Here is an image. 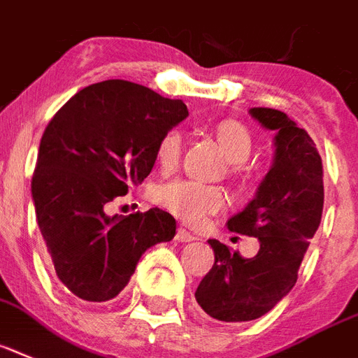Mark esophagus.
Instances as JSON below:
<instances>
[{"mask_svg": "<svg viewBox=\"0 0 358 358\" xmlns=\"http://www.w3.org/2000/svg\"><path fill=\"white\" fill-rule=\"evenodd\" d=\"M177 241H181V243H190V241H196V236L190 234L186 229H177V234H176Z\"/></svg>", "mask_w": 358, "mask_h": 358, "instance_id": "1", "label": "esophagus"}]
</instances>
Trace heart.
Here are the masks:
<instances>
[{
  "label": "heart",
  "mask_w": 358,
  "mask_h": 358,
  "mask_svg": "<svg viewBox=\"0 0 358 358\" xmlns=\"http://www.w3.org/2000/svg\"><path fill=\"white\" fill-rule=\"evenodd\" d=\"M215 137L230 162H243L252 152V135L241 122L221 120L215 126ZM181 155V133L170 129L157 144V159L161 166L173 168ZM153 199L170 214L188 225H203L210 215L227 206L229 197L220 186L201 185L190 179H173L161 182L153 192Z\"/></svg>",
  "instance_id": "1"
}]
</instances>
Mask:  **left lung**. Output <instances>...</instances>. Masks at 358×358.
Wrapping results in <instances>:
<instances>
[{"mask_svg": "<svg viewBox=\"0 0 358 358\" xmlns=\"http://www.w3.org/2000/svg\"><path fill=\"white\" fill-rule=\"evenodd\" d=\"M249 113L276 133L274 159L254 199L227 221L230 232L258 238V254L243 258L208 239L215 262L201 280L196 300L220 322L264 317L294 287L324 208L322 159L306 129L278 109L252 108Z\"/></svg>", "mask_w": 358, "mask_h": 358, "instance_id": "left-lung-1", "label": "left lung"}]
</instances>
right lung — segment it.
<instances>
[{
  "instance_id": "obj_1",
  "label": "right lung",
  "mask_w": 358,
  "mask_h": 358,
  "mask_svg": "<svg viewBox=\"0 0 358 358\" xmlns=\"http://www.w3.org/2000/svg\"><path fill=\"white\" fill-rule=\"evenodd\" d=\"M188 117L182 100L106 80L71 96L47 124L31 190L55 273L75 296L111 300L150 247L176 236L161 208L108 215L104 206L143 182L164 133Z\"/></svg>"
}]
</instances>
